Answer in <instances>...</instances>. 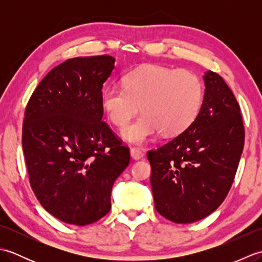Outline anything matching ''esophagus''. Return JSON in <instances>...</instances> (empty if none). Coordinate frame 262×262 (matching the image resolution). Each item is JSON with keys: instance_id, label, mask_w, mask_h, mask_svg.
Returning a JSON list of instances; mask_svg holds the SVG:
<instances>
[{"instance_id": "34e87169", "label": "esophagus", "mask_w": 262, "mask_h": 262, "mask_svg": "<svg viewBox=\"0 0 262 262\" xmlns=\"http://www.w3.org/2000/svg\"><path fill=\"white\" fill-rule=\"evenodd\" d=\"M130 157L134 160H141L144 157V153L141 151V149H138L136 147H132L130 148Z\"/></svg>"}]
</instances>
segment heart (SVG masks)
I'll return each instance as SVG.
<instances>
[{
  "label": "heart",
  "instance_id": "1",
  "mask_svg": "<svg viewBox=\"0 0 262 262\" xmlns=\"http://www.w3.org/2000/svg\"><path fill=\"white\" fill-rule=\"evenodd\" d=\"M203 94V82L193 72L149 64L128 73L124 88H105L101 104L117 127L125 126L141 104L143 114L121 130L124 140L141 145L161 130L176 135L190 126L202 107Z\"/></svg>",
  "mask_w": 262,
  "mask_h": 262
}]
</instances>
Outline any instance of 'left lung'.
Returning a JSON list of instances; mask_svg holds the SVG:
<instances>
[{"mask_svg": "<svg viewBox=\"0 0 262 262\" xmlns=\"http://www.w3.org/2000/svg\"><path fill=\"white\" fill-rule=\"evenodd\" d=\"M204 100L185 132L148 151L155 209L179 224L193 223L224 202L244 145L242 116L223 77L205 73Z\"/></svg>", "mask_w": 262, "mask_h": 262, "instance_id": "8db88e82", "label": "left lung"}]
</instances>
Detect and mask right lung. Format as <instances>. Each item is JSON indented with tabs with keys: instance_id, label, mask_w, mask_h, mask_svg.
I'll list each match as a JSON object with an SVG mask.
<instances>
[{
	"instance_id": "1",
	"label": "right lung",
	"mask_w": 262,
	"mask_h": 262,
	"mask_svg": "<svg viewBox=\"0 0 262 262\" xmlns=\"http://www.w3.org/2000/svg\"><path fill=\"white\" fill-rule=\"evenodd\" d=\"M115 60L68 59L43 77L25 111L22 148L31 188L42 207L68 224L84 226L107 214L114 182L129 164V149L102 121L101 90Z\"/></svg>"
}]
</instances>
